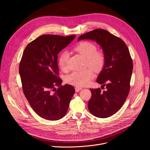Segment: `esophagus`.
Wrapping results in <instances>:
<instances>
[{
    "instance_id": "34e87169",
    "label": "esophagus",
    "mask_w": 150,
    "mask_h": 150,
    "mask_svg": "<svg viewBox=\"0 0 150 150\" xmlns=\"http://www.w3.org/2000/svg\"><path fill=\"white\" fill-rule=\"evenodd\" d=\"M81 89H82V88H80V87H77V86H76V87L75 88V91L76 92H78L80 91H81Z\"/></svg>"
}]
</instances>
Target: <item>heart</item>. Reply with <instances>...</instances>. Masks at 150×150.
<instances>
[{
	"label": "heart",
	"instance_id": "1",
	"mask_svg": "<svg viewBox=\"0 0 150 150\" xmlns=\"http://www.w3.org/2000/svg\"><path fill=\"white\" fill-rule=\"evenodd\" d=\"M75 50L86 59V65L96 71H100L103 67L105 58L104 54L97 51V47L93 43L89 41H83L78 44ZM69 58V53L62 52L58 57V62L60 68L65 70L67 68V62ZM94 76L93 70L87 69L79 72H74L66 77L68 83L76 86H84L87 85Z\"/></svg>",
	"mask_w": 150,
	"mask_h": 150
}]
</instances>
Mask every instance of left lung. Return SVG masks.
<instances>
[{
	"label": "left lung",
	"instance_id": "left-lung-1",
	"mask_svg": "<svg viewBox=\"0 0 150 150\" xmlns=\"http://www.w3.org/2000/svg\"><path fill=\"white\" fill-rule=\"evenodd\" d=\"M83 39L96 41L101 46L105 58L97 82L103 87L106 86V91L90 89L92 97L88 105L89 111L99 118L109 117L122 108L129 94L133 69L129 49L122 39L101 28L81 35L78 41Z\"/></svg>",
	"mask_w": 150,
	"mask_h": 150
}]
</instances>
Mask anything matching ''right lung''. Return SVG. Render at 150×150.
Wrapping results in <instances>:
<instances>
[{
  "instance_id": "1",
  "label": "right lung",
  "mask_w": 150,
  "mask_h": 150,
  "mask_svg": "<svg viewBox=\"0 0 150 150\" xmlns=\"http://www.w3.org/2000/svg\"><path fill=\"white\" fill-rule=\"evenodd\" d=\"M75 37L44 35L29 43L23 51L19 70L23 93L33 111L43 119H61L75 93L73 86H62L58 76V54Z\"/></svg>"
}]
</instances>
